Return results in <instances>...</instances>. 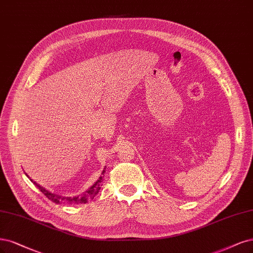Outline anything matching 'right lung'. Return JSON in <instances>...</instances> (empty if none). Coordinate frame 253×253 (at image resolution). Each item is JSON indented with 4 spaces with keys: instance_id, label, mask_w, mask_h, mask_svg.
<instances>
[{
    "instance_id": "1",
    "label": "right lung",
    "mask_w": 253,
    "mask_h": 253,
    "mask_svg": "<svg viewBox=\"0 0 253 253\" xmlns=\"http://www.w3.org/2000/svg\"><path fill=\"white\" fill-rule=\"evenodd\" d=\"M104 172H106V169H104L101 172V176L98 178V180L94 183V184L86 189L84 193L81 194V195H77V196H74V197H62L59 195H56V194H53V193H50V191H48L47 189L43 188L42 186H41L40 184H38V183L36 181H33L32 179H30V177L26 173V176H27L31 182H33V184L36 185L42 193L45 195L49 200H51L52 202L54 203H70V204H78V203H86L89 201V200L93 199L95 196H96L98 194V191L100 190L101 186H102V181H103V176H104Z\"/></svg>"
}]
</instances>
